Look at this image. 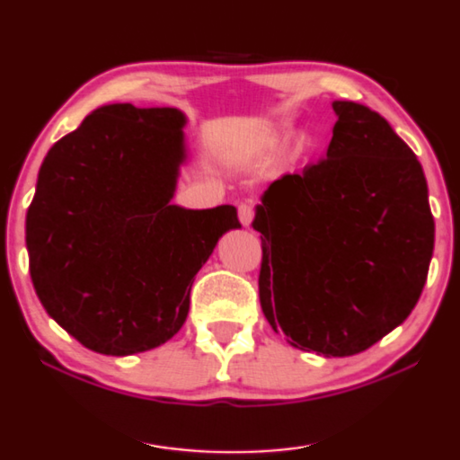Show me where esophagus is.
Listing matches in <instances>:
<instances>
[{
	"label": "esophagus",
	"mask_w": 460,
	"mask_h": 460,
	"mask_svg": "<svg viewBox=\"0 0 460 460\" xmlns=\"http://www.w3.org/2000/svg\"><path fill=\"white\" fill-rule=\"evenodd\" d=\"M254 215H256L254 204H250V202L239 204V208H237V217H239V223H242L243 227H250L252 221H254Z\"/></svg>",
	"instance_id": "1"
}]
</instances>
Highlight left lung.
<instances>
[{"label":"left lung","mask_w":460,"mask_h":460,"mask_svg":"<svg viewBox=\"0 0 460 460\" xmlns=\"http://www.w3.org/2000/svg\"><path fill=\"white\" fill-rule=\"evenodd\" d=\"M327 156L277 179L258 206L262 313L300 350L352 357L398 327L427 281L433 215L415 152L354 102Z\"/></svg>","instance_id":"obj_1"}]
</instances>
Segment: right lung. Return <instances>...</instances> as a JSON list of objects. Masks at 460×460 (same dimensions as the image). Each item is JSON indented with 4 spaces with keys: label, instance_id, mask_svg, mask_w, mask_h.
Segmentation results:
<instances>
[{
    "label": "right lung",
    "instance_id": "add662e5",
    "mask_svg": "<svg viewBox=\"0 0 460 460\" xmlns=\"http://www.w3.org/2000/svg\"><path fill=\"white\" fill-rule=\"evenodd\" d=\"M177 108L102 106L51 146L27 212L29 270L43 308L89 350L164 344L190 313L193 277L233 206L171 204L183 163Z\"/></svg>",
    "mask_w": 460,
    "mask_h": 460
}]
</instances>
